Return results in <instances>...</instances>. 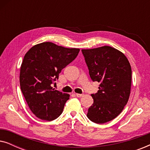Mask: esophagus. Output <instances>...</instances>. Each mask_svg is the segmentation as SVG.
Masks as SVG:
<instances>
[{"mask_svg":"<svg viewBox=\"0 0 150 150\" xmlns=\"http://www.w3.org/2000/svg\"><path fill=\"white\" fill-rule=\"evenodd\" d=\"M76 96L78 98H81V97H83V94H81V93H76Z\"/></svg>","mask_w":150,"mask_h":150,"instance_id":"obj_1","label":"esophagus"}]
</instances>
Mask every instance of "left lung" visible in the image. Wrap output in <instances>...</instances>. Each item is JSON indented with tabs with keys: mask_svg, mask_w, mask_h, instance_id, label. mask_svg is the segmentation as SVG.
Instances as JSON below:
<instances>
[{
	"mask_svg": "<svg viewBox=\"0 0 150 150\" xmlns=\"http://www.w3.org/2000/svg\"><path fill=\"white\" fill-rule=\"evenodd\" d=\"M82 52L91 79L100 83L98 92L91 94L93 103L87 117L96 124H104L117 117L128 101L132 69L122 52L105 46L83 49Z\"/></svg>",
	"mask_w": 150,
	"mask_h": 150,
	"instance_id": "obj_1",
	"label": "left lung"
}]
</instances>
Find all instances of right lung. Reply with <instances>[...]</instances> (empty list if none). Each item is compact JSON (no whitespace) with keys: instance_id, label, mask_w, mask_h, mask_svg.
Wrapping results in <instances>:
<instances>
[{"instance_id":"right-lung-1","label":"right lung","mask_w":150,"mask_h":150,"mask_svg":"<svg viewBox=\"0 0 150 150\" xmlns=\"http://www.w3.org/2000/svg\"><path fill=\"white\" fill-rule=\"evenodd\" d=\"M79 48H67L52 42L33 46L22 61L20 89L28 106L37 117L52 121L62 113L69 95L55 90L51 85L61 70L74 60Z\"/></svg>"}]
</instances>
